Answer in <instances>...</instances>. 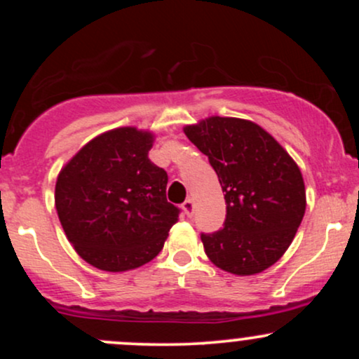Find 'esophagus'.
Here are the masks:
<instances>
[{
  "label": "esophagus",
  "mask_w": 359,
  "mask_h": 359,
  "mask_svg": "<svg viewBox=\"0 0 359 359\" xmlns=\"http://www.w3.org/2000/svg\"><path fill=\"white\" fill-rule=\"evenodd\" d=\"M194 208H196V204H194V201H192V199H187V201H185V203L182 204V209H184V212L187 214L189 217H191L192 214H194Z\"/></svg>",
  "instance_id": "1"
}]
</instances>
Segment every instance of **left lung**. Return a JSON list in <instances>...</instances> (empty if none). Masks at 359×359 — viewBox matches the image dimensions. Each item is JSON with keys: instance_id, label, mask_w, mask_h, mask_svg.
<instances>
[{"instance_id": "8db88e82", "label": "left lung", "mask_w": 359, "mask_h": 359, "mask_svg": "<svg viewBox=\"0 0 359 359\" xmlns=\"http://www.w3.org/2000/svg\"><path fill=\"white\" fill-rule=\"evenodd\" d=\"M184 133L208 155L224 192V228L201 234L205 255L228 273H262L283 257L302 222V172L285 148L250 119L209 116L184 126Z\"/></svg>"}]
</instances>
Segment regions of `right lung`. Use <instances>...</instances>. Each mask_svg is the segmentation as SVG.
I'll list each match as a JSON object with an SVG mask.
<instances>
[{
    "instance_id": "obj_1",
    "label": "right lung",
    "mask_w": 359,
    "mask_h": 359,
    "mask_svg": "<svg viewBox=\"0 0 359 359\" xmlns=\"http://www.w3.org/2000/svg\"><path fill=\"white\" fill-rule=\"evenodd\" d=\"M151 131L135 126L97 135L62 167L55 209L65 236L89 265L128 271L151 262L179 221L167 203L168 177L148 151Z\"/></svg>"
}]
</instances>
